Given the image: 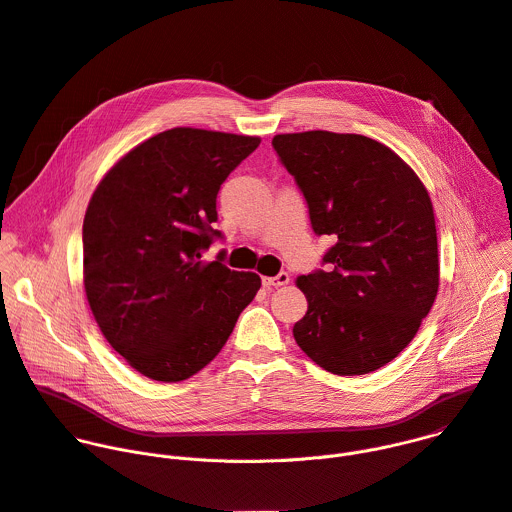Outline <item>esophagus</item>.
<instances>
[{"instance_id": "obj_1", "label": "esophagus", "mask_w": 512, "mask_h": 512, "mask_svg": "<svg viewBox=\"0 0 512 512\" xmlns=\"http://www.w3.org/2000/svg\"><path fill=\"white\" fill-rule=\"evenodd\" d=\"M287 283H289V275L285 271L277 273L275 277H263L265 287H281V285H287Z\"/></svg>"}]
</instances>
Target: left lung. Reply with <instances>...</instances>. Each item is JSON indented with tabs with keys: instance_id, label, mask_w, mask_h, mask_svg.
Masks as SVG:
<instances>
[{
	"instance_id": "8db88e82",
	"label": "left lung",
	"mask_w": 512,
	"mask_h": 512,
	"mask_svg": "<svg viewBox=\"0 0 512 512\" xmlns=\"http://www.w3.org/2000/svg\"><path fill=\"white\" fill-rule=\"evenodd\" d=\"M271 143L308 202L314 233L334 239L326 269L298 277L308 312L294 338L328 373H373L413 340L440 287L429 194L371 137L304 131Z\"/></svg>"
}]
</instances>
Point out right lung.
Segmentation results:
<instances>
[{
	"label": "right lung",
	"instance_id": "1",
	"mask_svg": "<svg viewBox=\"0 0 512 512\" xmlns=\"http://www.w3.org/2000/svg\"><path fill=\"white\" fill-rule=\"evenodd\" d=\"M259 137L174 127L139 143L101 180L83 223L91 312L107 342L143 377L178 383L221 352L261 277L233 271L216 194Z\"/></svg>",
	"mask_w": 512,
	"mask_h": 512
}]
</instances>
